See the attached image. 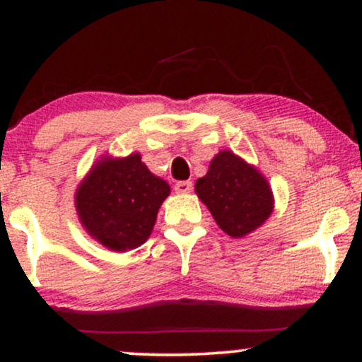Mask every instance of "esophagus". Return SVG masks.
I'll return each instance as SVG.
<instances>
[{
	"mask_svg": "<svg viewBox=\"0 0 362 362\" xmlns=\"http://www.w3.org/2000/svg\"><path fill=\"white\" fill-rule=\"evenodd\" d=\"M192 189V182L191 181H180L175 185V191L180 192V194H187Z\"/></svg>",
	"mask_w": 362,
	"mask_h": 362,
	"instance_id": "obj_1",
	"label": "esophagus"
}]
</instances>
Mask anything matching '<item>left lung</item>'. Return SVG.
Segmentation results:
<instances>
[{"label":"left lung","mask_w":362,"mask_h":362,"mask_svg":"<svg viewBox=\"0 0 362 362\" xmlns=\"http://www.w3.org/2000/svg\"><path fill=\"white\" fill-rule=\"evenodd\" d=\"M194 191L216 224L234 239L252 234L274 212L275 199L264 173L230 150L212 158Z\"/></svg>","instance_id":"obj_1"}]
</instances>
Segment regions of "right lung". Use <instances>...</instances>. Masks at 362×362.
<instances>
[{
	"label": "right lung",
	"mask_w": 362,
	"mask_h": 362,
	"mask_svg": "<svg viewBox=\"0 0 362 362\" xmlns=\"http://www.w3.org/2000/svg\"><path fill=\"white\" fill-rule=\"evenodd\" d=\"M170 192V185L148 170L140 153L123 158L107 153L83 176L74 202L93 240L108 250L127 252L148 240Z\"/></svg>",
	"instance_id": "add662e5"
}]
</instances>
